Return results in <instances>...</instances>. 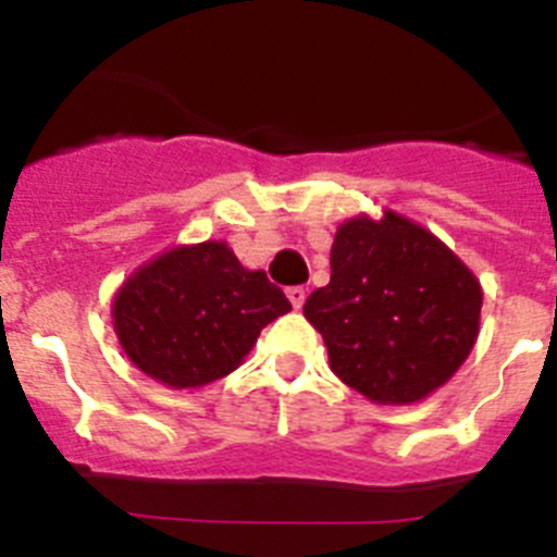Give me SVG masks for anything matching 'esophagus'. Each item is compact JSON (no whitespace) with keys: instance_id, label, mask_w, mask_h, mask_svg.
Wrapping results in <instances>:
<instances>
[{"instance_id":"obj_1","label":"esophagus","mask_w":557,"mask_h":557,"mask_svg":"<svg viewBox=\"0 0 557 557\" xmlns=\"http://www.w3.org/2000/svg\"><path fill=\"white\" fill-rule=\"evenodd\" d=\"M287 298L293 301L295 309H301L304 301H307V287H289Z\"/></svg>"}]
</instances>
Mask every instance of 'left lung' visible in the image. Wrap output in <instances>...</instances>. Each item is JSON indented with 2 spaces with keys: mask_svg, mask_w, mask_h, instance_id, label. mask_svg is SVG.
<instances>
[{
  "mask_svg": "<svg viewBox=\"0 0 557 557\" xmlns=\"http://www.w3.org/2000/svg\"><path fill=\"white\" fill-rule=\"evenodd\" d=\"M482 284L430 228L393 209L337 225L332 278L304 314L348 387L410 407L444 387L480 334Z\"/></svg>",
  "mask_w": 557,
  "mask_h": 557,
  "instance_id": "1",
  "label": "left lung"
}]
</instances>
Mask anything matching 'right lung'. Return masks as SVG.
I'll return each mask as SVG.
<instances>
[{"label": "right lung", "instance_id": "add662e5", "mask_svg": "<svg viewBox=\"0 0 557 557\" xmlns=\"http://www.w3.org/2000/svg\"><path fill=\"white\" fill-rule=\"evenodd\" d=\"M293 304L225 239L172 245L113 293L111 323L133 366L170 391H198L243 366Z\"/></svg>", "mask_w": 557, "mask_h": 557}]
</instances>
